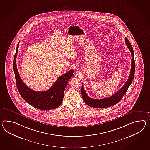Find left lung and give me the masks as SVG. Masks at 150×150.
<instances>
[{"mask_svg":"<svg viewBox=\"0 0 150 150\" xmlns=\"http://www.w3.org/2000/svg\"><path fill=\"white\" fill-rule=\"evenodd\" d=\"M125 42H126L127 47L130 50L132 55L131 69L130 74H129L128 80L126 81L125 84L124 85V86L121 88L119 91H117V92L112 96H110L108 98H106L105 99H91L86 94L83 88V84H82V88H81L82 96L84 100V102L88 106L94 107V108H105V107H108L110 106L115 105L119 102L123 98L125 94L126 93L129 87L131 84L133 80L134 73H135V64L134 57V51L130 42L126 37H125Z\"/></svg>","mask_w":150,"mask_h":150,"instance_id":"8db88e82","label":"left lung"}]
</instances>
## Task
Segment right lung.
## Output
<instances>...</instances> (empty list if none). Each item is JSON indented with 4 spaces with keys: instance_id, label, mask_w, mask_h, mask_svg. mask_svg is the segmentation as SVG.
I'll return each instance as SVG.
<instances>
[{
    "instance_id": "add662e5",
    "label": "right lung",
    "mask_w": 150,
    "mask_h": 150,
    "mask_svg": "<svg viewBox=\"0 0 150 150\" xmlns=\"http://www.w3.org/2000/svg\"><path fill=\"white\" fill-rule=\"evenodd\" d=\"M19 43L14 57L13 70L16 85L19 94L26 102L37 109L49 110L59 107L63 101L66 85L73 76V70H70L59 77L54 85L47 91H37L32 90L23 82L17 68L16 57Z\"/></svg>"
}]
</instances>
